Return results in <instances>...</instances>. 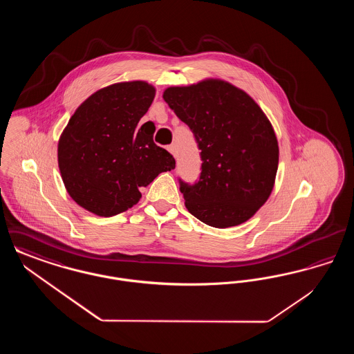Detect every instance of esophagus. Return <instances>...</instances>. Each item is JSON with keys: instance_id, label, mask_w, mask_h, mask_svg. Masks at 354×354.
<instances>
[{"instance_id": "esophagus-1", "label": "esophagus", "mask_w": 354, "mask_h": 354, "mask_svg": "<svg viewBox=\"0 0 354 354\" xmlns=\"http://www.w3.org/2000/svg\"><path fill=\"white\" fill-rule=\"evenodd\" d=\"M167 150H169L174 156H176V146H175V145H169V147H167Z\"/></svg>"}]
</instances>
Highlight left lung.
<instances>
[{
	"mask_svg": "<svg viewBox=\"0 0 354 354\" xmlns=\"http://www.w3.org/2000/svg\"><path fill=\"white\" fill-rule=\"evenodd\" d=\"M163 98L202 151L199 179H179L188 212L215 228L252 218L270 198L279 166L277 139L263 110L220 80L169 87Z\"/></svg>",
	"mask_w": 354,
	"mask_h": 354,
	"instance_id": "1",
	"label": "left lung"
}]
</instances>
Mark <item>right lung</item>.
<instances>
[{
    "label": "right lung",
    "instance_id": "add662e5",
    "mask_svg": "<svg viewBox=\"0 0 354 354\" xmlns=\"http://www.w3.org/2000/svg\"><path fill=\"white\" fill-rule=\"evenodd\" d=\"M155 88L143 81L103 87L75 110L58 142V166L71 199L98 216H114L139 202L140 187L175 169L174 156L153 143L155 129H139Z\"/></svg>",
    "mask_w": 354,
    "mask_h": 354
}]
</instances>
